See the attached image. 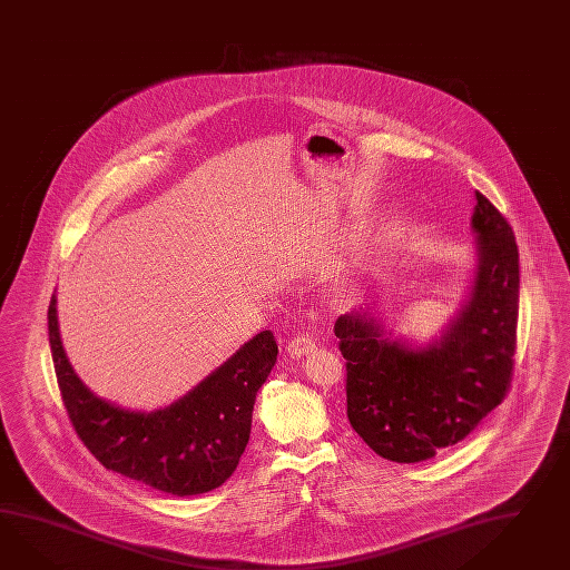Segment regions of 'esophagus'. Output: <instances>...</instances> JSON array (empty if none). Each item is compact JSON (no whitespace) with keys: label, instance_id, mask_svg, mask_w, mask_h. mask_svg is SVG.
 Instances as JSON below:
<instances>
[{"label":"esophagus","instance_id":"34e87169","mask_svg":"<svg viewBox=\"0 0 570 570\" xmlns=\"http://www.w3.org/2000/svg\"><path fill=\"white\" fill-rule=\"evenodd\" d=\"M314 347H316V338L307 333H299V335L292 336V341L287 343V353L293 357H302Z\"/></svg>","mask_w":570,"mask_h":570}]
</instances>
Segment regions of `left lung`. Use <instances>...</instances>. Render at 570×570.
I'll return each instance as SVG.
<instances>
[{
    "label": "left lung",
    "instance_id": "left-lung-1",
    "mask_svg": "<svg viewBox=\"0 0 570 570\" xmlns=\"http://www.w3.org/2000/svg\"><path fill=\"white\" fill-rule=\"evenodd\" d=\"M471 217L478 277L446 335L411 350L367 314L335 322L345 357L351 428L394 463H420L469 436L509 393L517 351L519 249L509 220L482 191Z\"/></svg>",
    "mask_w": 570,
    "mask_h": 570
}]
</instances>
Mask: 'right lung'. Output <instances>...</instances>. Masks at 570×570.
<instances>
[{"mask_svg":"<svg viewBox=\"0 0 570 570\" xmlns=\"http://www.w3.org/2000/svg\"><path fill=\"white\" fill-rule=\"evenodd\" d=\"M47 321L63 407L102 468L174 497L205 494L234 473L248 444L256 393L277 362L271 331L254 336L171 407L138 413L95 396L73 374L59 341L56 297Z\"/></svg>","mask_w":570,"mask_h":570,"instance_id":"right-lung-1","label":"right lung"}]
</instances>
